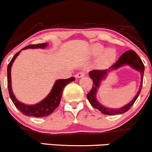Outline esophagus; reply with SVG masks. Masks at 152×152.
<instances>
[{
  "mask_svg": "<svg viewBox=\"0 0 152 152\" xmlns=\"http://www.w3.org/2000/svg\"><path fill=\"white\" fill-rule=\"evenodd\" d=\"M85 75V72H80L78 73H77L75 75V77L77 78H80V77H83V76Z\"/></svg>",
  "mask_w": 152,
  "mask_h": 152,
  "instance_id": "34e87169",
  "label": "esophagus"
}]
</instances>
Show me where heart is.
<instances>
[{
	"mask_svg": "<svg viewBox=\"0 0 152 152\" xmlns=\"http://www.w3.org/2000/svg\"><path fill=\"white\" fill-rule=\"evenodd\" d=\"M104 50V46L99 44H94L91 48V54L94 55V56H98V55H101ZM116 55H117L116 51L112 48H109V49L106 50L103 54L102 55L99 62V65L102 66V67H105V66L109 65L115 60Z\"/></svg>",
	"mask_w": 152,
	"mask_h": 152,
	"instance_id": "1",
	"label": "heart"
}]
</instances>
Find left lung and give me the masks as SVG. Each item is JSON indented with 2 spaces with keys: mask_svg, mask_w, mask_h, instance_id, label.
Masks as SVG:
<instances>
[{
  "mask_svg": "<svg viewBox=\"0 0 152 152\" xmlns=\"http://www.w3.org/2000/svg\"><path fill=\"white\" fill-rule=\"evenodd\" d=\"M124 64H129L136 69L137 70L140 71L142 74V79H141V85L140 88V90L137 93V95L135 98L129 103L125 106L123 107L120 109H117V110H112V109H109L104 108L102 105L99 104L96 99V93L98 87L99 85V83L101 80L104 78L106 75L109 71L112 69H117L119 67L121 66ZM144 72V65L142 62V60L138 55L137 54L134 50H128L124 53L121 55L120 58L117 60V62L112 65L108 69H94V70L90 71L89 73L90 78L92 80L93 84H92V87L91 90L89 92V93L87 94V98L88 99L90 103L93 107L97 110H99L104 115H120L124 112H127L128 110L131 108V107L134 104L135 101L137 100V97L140 95L141 90H142V84H143V76Z\"/></svg>",
  "mask_w": 152,
  "mask_h": 152,
  "instance_id": "obj_1",
  "label": "left lung"
}]
</instances>
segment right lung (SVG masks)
I'll return each instance as SVG.
<instances>
[{
	"label": "right lung",
	"mask_w": 152,
	"mask_h": 152,
	"mask_svg": "<svg viewBox=\"0 0 152 152\" xmlns=\"http://www.w3.org/2000/svg\"><path fill=\"white\" fill-rule=\"evenodd\" d=\"M48 45L47 42L45 43H39L36 45H30L26 46L23 48V50H26L27 48H44ZM20 51L18 52L16 54L14 55L13 58L10 60L8 65L7 68V76H8V92L10 94V99H12V102L15 104L16 108L21 112L23 115L26 116H30V117H43L46 116L51 115L54 110L58 107L60 104V99H61L62 90L67 84L74 81L75 77H72L68 79L58 80L55 82L54 86L52 89L51 92L50 94L44 99L43 100L41 101L40 102L37 103L34 105H26L21 103L20 102L18 101L15 96H14L11 89V77H10V70H11V66L12 62H14L15 59L17 58L18 55Z\"/></svg>",
	"instance_id": "obj_1"
}]
</instances>
